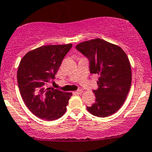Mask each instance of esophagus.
Listing matches in <instances>:
<instances>
[{"label":"esophagus","mask_w":152,"mask_h":152,"mask_svg":"<svg viewBox=\"0 0 152 152\" xmlns=\"http://www.w3.org/2000/svg\"><path fill=\"white\" fill-rule=\"evenodd\" d=\"M82 90H78L76 91L73 92V94H76V95H79V94H82Z\"/></svg>","instance_id":"obj_1"}]
</instances>
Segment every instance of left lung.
<instances>
[{
    "instance_id": "obj_1",
    "label": "left lung",
    "mask_w": 152,
    "mask_h": 152,
    "mask_svg": "<svg viewBox=\"0 0 152 152\" xmlns=\"http://www.w3.org/2000/svg\"><path fill=\"white\" fill-rule=\"evenodd\" d=\"M76 50L89 61L90 73L99 76L96 102L87 107L89 113L105 118L114 114L125 102L132 82V70L125 52L102 39L79 43Z\"/></svg>"
}]
</instances>
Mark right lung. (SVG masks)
I'll return each mask as SVG.
<instances>
[{
    "instance_id": "1",
    "label": "right lung",
    "mask_w": 152,
    "mask_h": 152,
    "mask_svg": "<svg viewBox=\"0 0 152 152\" xmlns=\"http://www.w3.org/2000/svg\"><path fill=\"white\" fill-rule=\"evenodd\" d=\"M72 44L45 45L28 52L20 62L18 83L28 110L37 117L54 121L62 117L72 93L47 87L53 82Z\"/></svg>"
}]
</instances>
